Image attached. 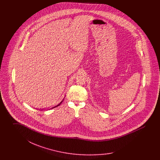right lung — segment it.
<instances>
[{
	"label": "right lung",
	"instance_id": "obj_1",
	"mask_svg": "<svg viewBox=\"0 0 160 160\" xmlns=\"http://www.w3.org/2000/svg\"><path fill=\"white\" fill-rule=\"evenodd\" d=\"M63 100H62V101H61V102H60V103H59V104H58V105H57V106H54V107H52V108H55V107H56L59 106V105H60V104H61V103H62V102H63Z\"/></svg>",
	"mask_w": 160,
	"mask_h": 160
}]
</instances>
